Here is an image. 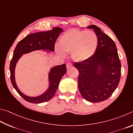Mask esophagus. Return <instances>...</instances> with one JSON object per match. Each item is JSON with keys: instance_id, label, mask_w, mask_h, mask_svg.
<instances>
[{"instance_id": "obj_1", "label": "esophagus", "mask_w": 133, "mask_h": 133, "mask_svg": "<svg viewBox=\"0 0 133 133\" xmlns=\"http://www.w3.org/2000/svg\"><path fill=\"white\" fill-rule=\"evenodd\" d=\"M72 66H73V65H72V64H71V63L69 62V63H67V64H66V68L67 69L71 68Z\"/></svg>"}]
</instances>
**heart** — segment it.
<instances>
[{"label": "heart", "mask_w": 133, "mask_h": 133, "mask_svg": "<svg viewBox=\"0 0 133 133\" xmlns=\"http://www.w3.org/2000/svg\"><path fill=\"white\" fill-rule=\"evenodd\" d=\"M97 45L98 38L94 32L71 29L61 36L56 51L61 55H65L64 52H71L74 61L84 62L94 55Z\"/></svg>", "instance_id": "heart-1"}]
</instances>
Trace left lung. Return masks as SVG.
I'll list each match as a JSON object with an SVG mask.
<instances>
[{
	"mask_svg": "<svg viewBox=\"0 0 133 133\" xmlns=\"http://www.w3.org/2000/svg\"><path fill=\"white\" fill-rule=\"evenodd\" d=\"M98 38L95 52L84 62H76L79 71L78 88L83 99L92 103L108 99L115 92L121 76V62L115 42L101 31L90 25Z\"/></svg>",
	"mask_w": 133,
	"mask_h": 133,
	"instance_id": "left-lung-1",
	"label": "left lung"
}]
</instances>
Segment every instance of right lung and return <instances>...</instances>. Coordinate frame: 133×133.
Masks as SVG:
<instances>
[{
  "mask_svg": "<svg viewBox=\"0 0 133 133\" xmlns=\"http://www.w3.org/2000/svg\"><path fill=\"white\" fill-rule=\"evenodd\" d=\"M63 31L60 27H54L51 30L30 34L18 42L13 52L10 61V80L13 87L25 101L32 103H41L50 101L54 97L59 85L60 80L66 73V68L65 64L57 65L51 69L48 75L49 88L43 94L37 97L27 96L18 89L16 83L15 71L16 65L23 54L39 50H47L54 51L56 39Z\"/></svg>",
  "mask_w": 133,
  "mask_h": 133,
  "instance_id": "obj_1",
  "label": "right lung"
}]
</instances>
